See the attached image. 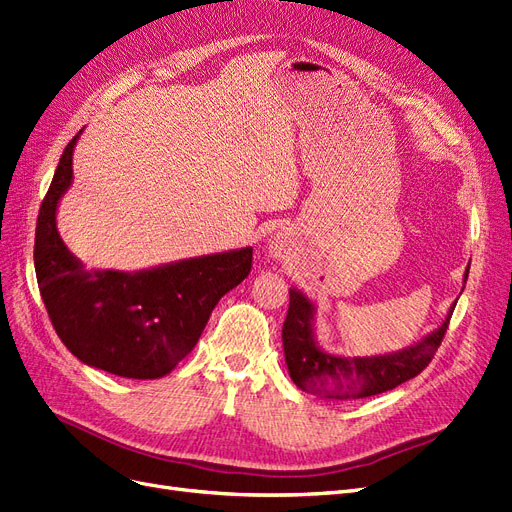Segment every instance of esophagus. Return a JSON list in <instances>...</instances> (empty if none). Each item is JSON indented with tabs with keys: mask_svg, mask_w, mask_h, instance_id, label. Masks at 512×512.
I'll return each instance as SVG.
<instances>
[{
	"mask_svg": "<svg viewBox=\"0 0 512 512\" xmlns=\"http://www.w3.org/2000/svg\"><path fill=\"white\" fill-rule=\"evenodd\" d=\"M272 253H274V255H278V249H276V246H272Z\"/></svg>",
	"mask_w": 512,
	"mask_h": 512,
	"instance_id": "34e87169",
	"label": "esophagus"
}]
</instances>
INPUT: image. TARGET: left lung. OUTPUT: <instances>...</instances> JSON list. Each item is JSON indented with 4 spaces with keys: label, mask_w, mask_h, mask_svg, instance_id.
<instances>
[{
    "label": "left lung",
    "mask_w": 512,
    "mask_h": 512,
    "mask_svg": "<svg viewBox=\"0 0 512 512\" xmlns=\"http://www.w3.org/2000/svg\"><path fill=\"white\" fill-rule=\"evenodd\" d=\"M468 268L464 272V282ZM464 291V287H462ZM289 312L282 325V346L291 380L320 399L346 401L382 394L411 380L432 361L441 346L456 301L449 308L443 323L418 342L388 354L344 356L320 348L316 339V306L297 291L289 289Z\"/></svg>",
    "instance_id": "8db88e82"
}]
</instances>
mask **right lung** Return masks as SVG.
I'll return each instance as SVG.
<instances>
[{
    "instance_id": "add662e5",
    "label": "right lung",
    "mask_w": 512,
    "mask_h": 512,
    "mask_svg": "<svg viewBox=\"0 0 512 512\" xmlns=\"http://www.w3.org/2000/svg\"><path fill=\"white\" fill-rule=\"evenodd\" d=\"M82 132L65 147L37 215V285L52 327L84 365L128 380H158L194 350L219 299L249 276L253 246L137 272L86 270L56 230Z\"/></svg>"
}]
</instances>
